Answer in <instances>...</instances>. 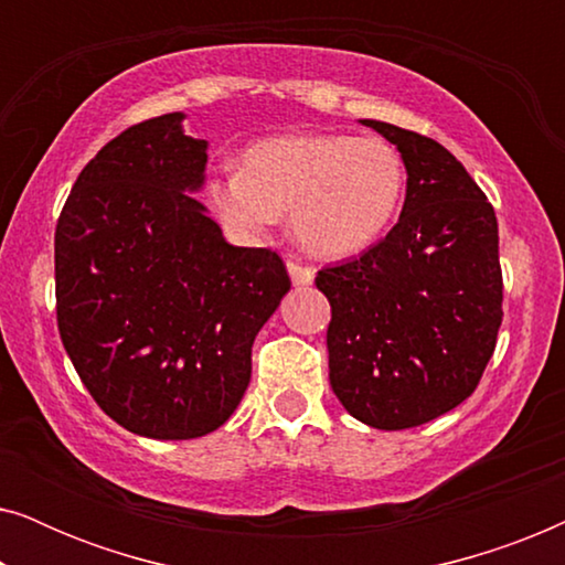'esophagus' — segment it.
Here are the masks:
<instances>
[{"instance_id": "esophagus-1", "label": "esophagus", "mask_w": 565, "mask_h": 565, "mask_svg": "<svg viewBox=\"0 0 565 565\" xmlns=\"http://www.w3.org/2000/svg\"><path fill=\"white\" fill-rule=\"evenodd\" d=\"M288 275L296 288H306V285L313 282V269L298 265V262H288Z\"/></svg>"}]
</instances>
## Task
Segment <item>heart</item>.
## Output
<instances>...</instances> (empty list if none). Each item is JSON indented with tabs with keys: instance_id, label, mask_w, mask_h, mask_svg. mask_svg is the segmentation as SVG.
Wrapping results in <instances>:
<instances>
[{
	"instance_id": "obj_1",
	"label": "heart",
	"mask_w": 565,
	"mask_h": 565,
	"mask_svg": "<svg viewBox=\"0 0 565 565\" xmlns=\"http://www.w3.org/2000/svg\"><path fill=\"white\" fill-rule=\"evenodd\" d=\"M404 188V161L383 138L290 134L252 143L242 172L211 177L207 200L242 242H257L290 213V234L308 254L342 259L385 234Z\"/></svg>"
}]
</instances>
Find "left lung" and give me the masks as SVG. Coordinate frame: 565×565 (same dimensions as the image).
I'll list each match as a JSON object with an SVG mask.
<instances>
[{
	"instance_id": "8db88e82",
	"label": "left lung",
	"mask_w": 565,
	"mask_h": 565,
	"mask_svg": "<svg viewBox=\"0 0 565 565\" xmlns=\"http://www.w3.org/2000/svg\"><path fill=\"white\" fill-rule=\"evenodd\" d=\"M406 167L401 218L358 259L327 267L329 383L354 419L408 429L462 404L501 327L493 207L445 146L383 120H360Z\"/></svg>"
}]
</instances>
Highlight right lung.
<instances>
[{
    "mask_svg": "<svg viewBox=\"0 0 565 565\" xmlns=\"http://www.w3.org/2000/svg\"><path fill=\"white\" fill-rule=\"evenodd\" d=\"M184 113L122 130L74 182L56 226L61 342L99 408L151 439L218 429L252 377V344L290 277L234 246L195 198L207 141Z\"/></svg>",
    "mask_w": 565,
    "mask_h": 565,
    "instance_id": "obj_1",
    "label": "right lung"
}]
</instances>
